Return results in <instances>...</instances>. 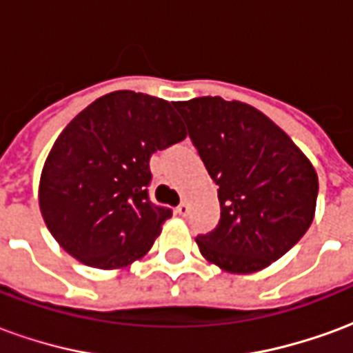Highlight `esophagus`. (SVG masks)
Here are the masks:
<instances>
[{
	"label": "esophagus",
	"instance_id": "esophagus-1",
	"mask_svg": "<svg viewBox=\"0 0 353 353\" xmlns=\"http://www.w3.org/2000/svg\"><path fill=\"white\" fill-rule=\"evenodd\" d=\"M176 212L179 215H183V217H185V215L189 214V204H187V202H181V204L176 208Z\"/></svg>",
	"mask_w": 353,
	"mask_h": 353
}]
</instances>
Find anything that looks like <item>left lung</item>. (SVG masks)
Returning a JSON list of instances; mask_svg holds the SVG:
<instances>
[{
    "mask_svg": "<svg viewBox=\"0 0 353 353\" xmlns=\"http://www.w3.org/2000/svg\"><path fill=\"white\" fill-rule=\"evenodd\" d=\"M174 105L219 185L221 219L196 238L202 257L225 272H259L285 255L314 221L316 168L250 103L202 96Z\"/></svg>",
    "mask_w": 353,
    "mask_h": 353,
    "instance_id": "8db88e82",
    "label": "left lung"
}]
</instances>
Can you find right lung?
I'll use <instances>...</instances> for the list:
<instances>
[{
  "label": "right lung",
  "instance_id": "obj_1",
  "mask_svg": "<svg viewBox=\"0 0 353 353\" xmlns=\"http://www.w3.org/2000/svg\"><path fill=\"white\" fill-rule=\"evenodd\" d=\"M185 136L174 101L149 94L115 90L83 109L39 179L43 221L60 248L100 270L141 259L172 217L149 200V159Z\"/></svg>",
  "mask_w": 353,
  "mask_h": 353
}]
</instances>
